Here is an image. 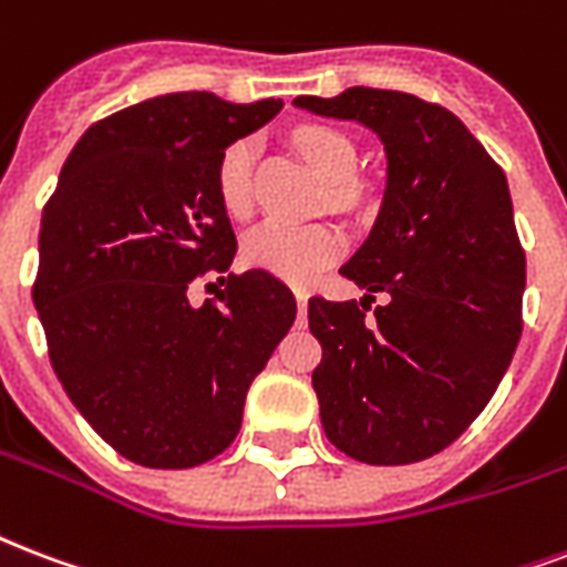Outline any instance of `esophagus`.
Instances as JSON below:
<instances>
[{
	"instance_id": "34e87169",
	"label": "esophagus",
	"mask_w": 567,
	"mask_h": 567,
	"mask_svg": "<svg viewBox=\"0 0 567 567\" xmlns=\"http://www.w3.org/2000/svg\"><path fill=\"white\" fill-rule=\"evenodd\" d=\"M293 297H297V315H300V323H302V318H306V302H309V297H306V291H293Z\"/></svg>"
}]
</instances>
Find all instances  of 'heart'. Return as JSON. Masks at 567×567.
Segmentation results:
<instances>
[{
	"mask_svg": "<svg viewBox=\"0 0 567 567\" xmlns=\"http://www.w3.org/2000/svg\"><path fill=\"white\" fill-rule=\"evenodd\" d=\"M297 148L309 163H312L323 178L339 184L336 198L339 202H353V193L348 181L357 172V148L353 142L332 127H302L297 130ZM252 166H255V142L237 140L231 142L219 166H216V193L219 202L231 216H246L252 210ZM344 252V235L330 223H315V226H288L267 219L255 226L244 237V258L258 270L279 276L285 282L309 285L312 279L327 270V267Z\"/></svg>",
	"mask_w": 567,
	"mask_h": 567,
	"instance_id": "heart-1",
	"label": "heart"
}]
</instances>
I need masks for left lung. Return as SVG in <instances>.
Instances as JSON below:
<instances>
[{"label": "left lung", "instance_id": "obj_1", "mask_svg": "<svg viewBox=\"0 0 567 567\" xmlns=\"http://www.w3.org/2000/svg\"><path fill=\"white\" fill-rule=\"evenodd\" d=\"M293 106L357 121L386 154L378 219L339 270L365 297L309 300L323 434L362 464H416L485 410L520 341L526 258L508 181L464 121L413 94L357 85ZM378 290L390 302L365 319Z\"/></svg>", "mask_w": 567, "mask_h": 567}]
</instances>
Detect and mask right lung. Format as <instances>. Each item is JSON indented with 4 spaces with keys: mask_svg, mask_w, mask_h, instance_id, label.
I'll list each match as a JSON object with an SVG mask.
<instances>
[{
    "mask_svg": "<svg viewBox=\"0 0 567 567\" xmlns=\"http://www.w3.org/2000/svg\"><path fill=\"white\" fill-rule=\"evenodd\" d=\"M279 110L210 92L127 106L82 133L43 207L32 297L50 360L73 408L133 464L187 470L226 452L297 318L274 274L225 276L237 240L216 193L223 151ZM202 275L227 288L196 307Z\"/></svg>",
    "mask_w": 567,
    "mask_h": 567,
    "instance_id": "1",
    "label": "right lung"
}]
</instances>
